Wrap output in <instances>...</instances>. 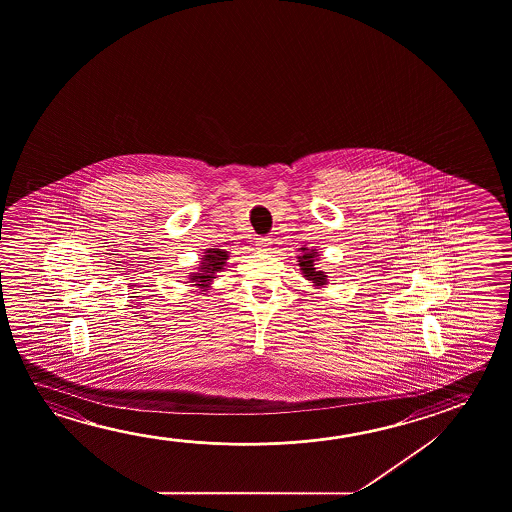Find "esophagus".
Masks as SVG:
<instances>
[{
	"label": "esophagus",
	"instance_id": "34e87169",
	"mask_svg": "<svg viewBox=\"0 0 512 512\" xmlns=\"http://www.w3.org/2000/svg\"><path fill=\"white\" fill-rule=\"evenodd\" d=\"M269 244H271V239H268V237H259L257 239V246H259L260 250L268 248Z\"/></svg>",
	"mask_w": 512,
	"mask_h": 512
}]
</instances>
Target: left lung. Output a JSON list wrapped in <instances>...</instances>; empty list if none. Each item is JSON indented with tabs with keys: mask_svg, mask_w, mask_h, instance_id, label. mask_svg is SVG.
<instances>
[{
	"mask_svg": "<svg viewBox=\"0 0 512 512\" xmlns=\"http://www.w3.org/2000/svg\"><path fill=\"white\" fill-rule=\"evenodd\" d=\"M302 255L298 257V266L302 269L303 277L310 280L316 287H323L327 285V275L323 271H318L314 262L318 260V252L316 250H309V248H300Z\"/></svg>",
	"mask_w": 512,
	"mask_h": 512,
	"instance_id": "left-lung-1",
	"label": "left lung"
}]
</instances>
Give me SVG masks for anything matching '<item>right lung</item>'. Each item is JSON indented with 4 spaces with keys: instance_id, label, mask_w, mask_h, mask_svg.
Listing matches in <instances>:
<instances>
[{
    "instance_id": "add662e5",
    "label": "right lung",
    "mask_w": 512,
    "mask_h": 512,
    "mask_svg": "<svg viewBox=\"0 0 512 512\" xmlns=\"http://www.w3.org/2000/svg\"><path fill=\"white\" fill-rule=\"evenodd\" d=\"M228 252L219 250V248H210L203 255L202 264L196 273H191L189 280L193 285L200 287L202 291H207L210 282L216 278V273H219L223 266L227 264Z\"/></svg>"
}]
</instances>
